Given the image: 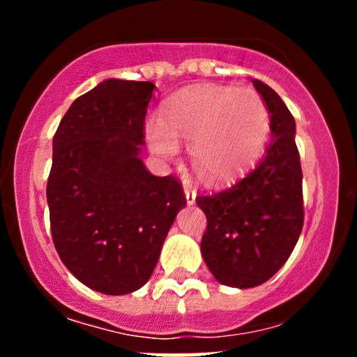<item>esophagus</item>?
<instances>
[{
	"mask_svg": "<svg viewBox=\"0 0 357 357\" xmlns=\"http://www.w3.org/2000/svg\"><path fill=\"white\" fill-rule=\"evenodd\" d=\"M184 195H186V203L188 204H195L196 202V190L192 186H186L184 188Z\"/></svg>",
	"mask_w": 357,
	"mask_h": 357,
	"instance_id": "obj_1",
	"label": "esophagus"
}]
</instances>
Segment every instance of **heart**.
Returning a JSON list of instances; mask_svg holds the SVG:
<instances>
[{"instance_id":"1","label":"heart","mask_w":357,"mask_h":357,"mask_svg":"<svg viewBox=\"0 0 357 357\" xmlns=\"http://www.w3.org/2000/svg\"><path fill=\"white\" fill-rule=\"evenodd\" d=\"M270 110L253 89L196 85L167 104L162 119L147 124L154 154L174 158L178 142L190 144L191 165L208 183H227L247 171L264 153Z\"/></svg>"}]
</instances>
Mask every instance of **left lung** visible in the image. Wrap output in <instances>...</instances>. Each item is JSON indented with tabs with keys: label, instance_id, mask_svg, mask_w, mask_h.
<instances>
[{
	"label": "left lung",
	"instance_id": "left-lung-1",
	"mask_svg": "<svg viewBox=\"0 0 357 357\" xmlns=\"http://www.w3.org/2000/svg\"><path fill=\"white\" fill-rule=\"evenodd\" d=\"M252 82L270 110L267 153L233 186L196 198L208 221L202 240L204 264L220 284L236 289H252L275 275L304 227L296 121L275 90Z\"/></svg>",
	"mask_w": 357,
	"mask_h": 357
}]
</instances>
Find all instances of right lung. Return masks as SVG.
I'll use <instances>...</instances> for the list:
<instances>
[{
	"instance_id": "right-lung-1",
	"label": "right lung",
	"mask_w": 357,
	"mask_h": 357,
	"mask_svg": "<svg viewBox=\"0 0 357 357\" xmlns=\"http://www.w3.org/2000/svg\"><path fill=\"white\" fill-rule=\"evenodd\" d=\"M154 87L100 82L73 102L53 136L47 184L53 243L72 275L107 296L149 280L186 206L181 183L153 176L139 158Z\"/></svg>"
}]
</instances>
